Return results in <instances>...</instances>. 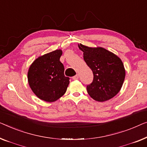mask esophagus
<instances>
[{
	"mask_svg": "<svg viewBox=\"0 0 147 147\" xmlns=\"http://www.w3.org/2000/svg\"><path fill=\"white\" fill-rule=\"evenodd\" d=\"M73 80H78V74H76L75 76H74L73 77Z\"/></svg>",
	"mask_w": 147,
	"mask_h": 147,
	"instance_id": "34e87169",
	"label": "esophagus"
}]
</instances>
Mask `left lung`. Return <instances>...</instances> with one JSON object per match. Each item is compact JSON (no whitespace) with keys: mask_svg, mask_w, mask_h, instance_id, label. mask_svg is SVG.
Wrapping results in <instances>:
<instances>
[{"mask_svg":"<svg viewBox=\"0 0 147 147\" xmlns=\"http://www.w3.org/2000/svg\"><path fill=\"white\" fill-rule=\"evenodd\" d=\"M83 58L93 73V80L86 86L90 97L104 102L114 97L123 86L125 70L123 62L117 55L106 49L78 45Z\"/></svg>","mask_w":147,"mask_h":147,"instance_id":"obj_1","label":"left lung"}]
</instances>
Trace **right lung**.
Instances as JSON below:
<instances>
[{"instance_id": "add662e5", "label": "right lung", "mask_w": 147, "mask_h": 147, "mask_svg": "<svg viewBox=\"0 0 147 147\" xmlns=\"http://www.w3.org/2000/svg\"><path fill=\"white\" fill-rule=\"evenodd\" d=\"M61 50H56L38 57L30 66L28 80L33 92L42 100L54 102L65 93L70 78L65 76V68L60 61Z\"/></svg>"}]
</instances>
